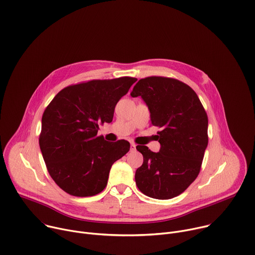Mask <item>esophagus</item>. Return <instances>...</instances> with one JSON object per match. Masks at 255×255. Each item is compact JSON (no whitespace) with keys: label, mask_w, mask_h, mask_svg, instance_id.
<instances>
[{"label":"esophagus","mask_w":255,"mask_h":255,"mask_svg":"<svg viewBox=\"0 0 255 255\" xmlns=\"http://www.w3.org/2000/svg\"><path fill=\"white\" fill-rule=\"evenodd\" d=\"M130 146H131V150H135V149H136V144H135V143L131 142V144H130Z\"/></svg>","instance_id":"esophagus-1"}]
</instances>
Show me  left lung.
Here are the masks:
<instances>
[{
  "label": "left lung",
  "instance_id": "left-lung-1",
  "mask_svg": "<svg viewBox=\"0 0 255 255\" xmlns=\"http://www.w3.org/2000/svg\"><path fill=\"white\" fill-rule=\"evenodd\" d=\"M148 106L151 124L159 127V152L145 145L136 149L143 155L135 181L141 193L167 200L184 193L197 178L208 145V116L195 93L171 78L139 80L131 93Z\"/></svg>",
  "mask_w": 255,
  "mask_h": 255
}]
</instances>
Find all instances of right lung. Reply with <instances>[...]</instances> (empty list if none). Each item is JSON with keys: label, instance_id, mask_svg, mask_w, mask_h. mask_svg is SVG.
<instances>
[{"label": "right lung", "instance_id": "obj_1", "mask_svg": "<svg viewBox=\"0 0 255 255\" xmlns=\"http://www.w3.org/2000/svg\"><path fill=\"white\" fill-rule=\"evenodd\" d=\"M136 81L122 77L71 85L46 107L39 145L50 176L65 193H101L112 164L129 151L128 141L109 142L97 134L100 124L112 122L115 106Z\"/></svg>", "mask_w": 255, "mask_h": 255}]
</instances>
